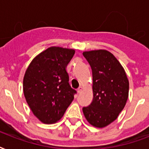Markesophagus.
Returning a JSON list of instances; mask_svg holds the SVG:
<instances>
[{
  "mask_svg": "<svg viewBox=\"0 0 149 149\" xmlns=\"http://www.w3.org/2000/svg\"><path fill=\"white\" fill-rule=\"evenodd\" d=\"M82 90H83V87H82V86H79V88L77 89V92L79 93H80L82 92Z\"/></svg>",
  "mask_w": 149,
  "mask_h": 149,
  "instance_id": "obj_1",
  "label": "esophagus"
}]
</instances>
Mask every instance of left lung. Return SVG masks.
I'll use <instances>...</instances> for the list:
<instances>
[{
  "label": "left lung",
  "mask_w": 149,
  "mask_h": 149,
  "mask_svg": "<svg viewBox=\"0 0 149 149\" xmlns=\"http://www.w3.org/2000/svg\"><path fill=\"white\" fill-rule=\"evenodd\" d=\"M93 75V101L83 107L85 118L91 125L104 127L118 118L125 107L129 82L122 65L107 50L84 52Z\"/></svg>",
  "instance_id": "left-lung-1"
}]
</instances>
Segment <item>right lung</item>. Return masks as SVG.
I'll return each instance as SVG.
<instances>
[{
	"mask_svg": "<svg viewBox=\"0 0 149 149\" xmlns=\"http://www.w3.org/2000/svg\"><path fill=\"white\" fill-rule=\"evenodd\" d=\"M75 50L48 48L31 61L23 79L24 97L32 113L44 124L60 120L77 91L69 84L65 68Z\"/></svg>",
	"mask_w": 149,
	"mask_h": 149,
	"instance_id": "1",
	"label": "right lung"
}]
</instances>
